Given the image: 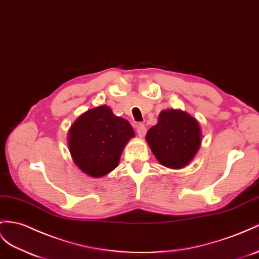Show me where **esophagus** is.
Wrapping results in <instances>:
<instances>
[{
	"instance_id": "34e87169",
	"label": "esophagus",
	"mask_w": 259,
	"mask_h": 259,
	"mask_svg": "<svg viewBox=\"0 0 259 259\" xmlns=\"http://www.w3.org/2000/svg\"><path fill=\"white\" fill-rule=\"evenodd\" d=\"M145 132H147V128H145V125L143 123H138L137 124V134L140 138H143Z\"/></svg>"
}]
</instances>
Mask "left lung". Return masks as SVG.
I'll return each instance as SVG.
<instances>
[{
	"instance_id": "obj_1",
	"label": "left lung",
	"mask_w": 259,
	"mask_h": 259,
	"mask_svg": "<svg viewBox=\"0 0 259 259\" xmlns=\"http://www.w3.org/2000/svg\"><path fill=\"white\" fill-rule=\"evenodd\" d=\"M145 140L163 166L180 169L189 164L200 148V125L197 119L181 109L162 110Z\"/></svg>"
}]
</instances>
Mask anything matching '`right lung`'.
<instances>
[{"label":"right lung","mask_w":259,"mask_h":259,"mask_svg":"<svg viewBox=\"0 0 259 259\" xmlns=\"http://www.w3.org/2000/svg\"><path fill=\"white\" fill-rule=\"evenodd\" d=\"M134 137L129 121L103 105L76 119L69 131L68 143L76 166L86 175L98 178L118 166L124 145Z\"/></svg>","instance_id":"obj_1"}]
</instances>
